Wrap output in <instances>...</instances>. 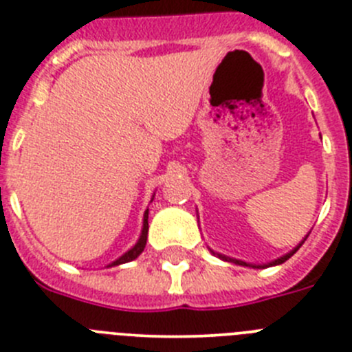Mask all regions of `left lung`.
Returning a JSON list of instances; mask_svg holds the SVG:
<instances>
[{"label":"left lung","mask_w":352,"mask_h":352,"mask_svg":"<svg viewBox=\"0 0 352 352\" xmlns=\"http://www.w3.org/2000/svg\"><path fill=\"white\" fill-rule=\"evenodd\" d=\"M303 243V242H302ZM302 243H300V245H302ZM300 245L296 247V249H294V251H291L289 254H286V256H283V258H278V259H275L274 263H270V265H267V267H272V265H280V263H284V261H287V259L291 258V256L294 254V252L298 251L300 249ZM219 258H223V259H226V261H233V263H239V265H245V267H249V265H247V263H243V261H236V259H231V258H226V256H221L219 254ZM254 268H258V267H254Z\"/></svg>","instance_id":"obj_1"}]
</instances>
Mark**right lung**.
<instances>
[{"mask_svg":"<svg viewBox=\"0 0 352 352\" xmlns=\"http://www.w3.org/2000/svg\"><path fill=\"white\" fill-rule=\"evenodd\" d=\"M148 210H145L144 214V228H142V235L140 239H138L137 245L133 247V249H129L126 254H122L121 258L117 259V261H113L112 265H109V267H116V265H122V263H128V261H133L135 258H138V256L142 254V251L145 249V243H147V231H148Z\"/></svg>","mask_w":352,"mask_h":352,"instance_id":"1","label":"right lung"}]
</instances>
